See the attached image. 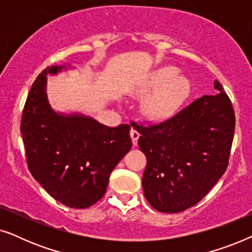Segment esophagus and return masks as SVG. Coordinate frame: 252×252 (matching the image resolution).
Wrapping results in <instances>:
<instances>
[{"label": "esophagus", "mask_w": 252, "mask_h": 252, "mask_svg": "<svg viewBox=\"0 0 252 252\" xmlns=\"http://www.w3.org/2000/svg\"><path fill=\"white\" fill-rule=\"evenodd\" d=\"M129 135H130V137H132V142L134 146H137V140H139V137H140V133L135 129H130Z\"/></svg>", "instance_id": "34e87169"}]
</instances>
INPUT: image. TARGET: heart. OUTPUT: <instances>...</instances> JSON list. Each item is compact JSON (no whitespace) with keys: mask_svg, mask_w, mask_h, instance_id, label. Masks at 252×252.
I'll return each mask as SVG.
<instances>
[{"mask_svg":"<svg viewBox=\"0 0 252 252\" xmlns=\"http://www.w3.org/2000/svg\"><path fill=\"white\" fill-rule=\"evenodd\" d=\"M174 67H163L151 75L139 89L140 95L154 92L142 104V113L149 120H163L173 115L190 92V81L175 75Z\"/></svg>","mask_w":252,"mask_h":252,"instance_id":"obj_1","label":"heart"}]
</instances>
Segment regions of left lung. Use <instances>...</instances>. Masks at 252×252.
Listing matches in <instances>:
<instances>
[{
	"label": "left lung",
	"instance_id": "8db88e82",
	"mask_svg": "<svg viewBox=\"0 0 252 252\" xmlns=\"http://www.w3.org/2000/svg\"><path fill=\"white\" fill-rule=\"evenodd\" d=\"M215 88L219 94L195 99L163 123H132L147 157L144 196L157 211L177 213L197 204L228 166L235 113L219 81Z\"/></svg>",
	"mask_w": 252,
	"mask_h": 252
}]
</instances>
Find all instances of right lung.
<instances>
[{"label": "right lung", "instance_id": "add662e5", "mask_svg": "<svg viewBox=\"0 0 252 252\" xmlns=\"http://www.w3.org/2000/svg\"><path fill=\"white\" fill-rule=\"evenodd\" d=\"M47 67L33 82L24 106L20 132L33 178L62 204L86 209L105 194L109 178L132 148L130 127H109L80 113H57L47 97Z\"/></svg>", "mask_w": 252, "mask_h": 252}]
</instances>
